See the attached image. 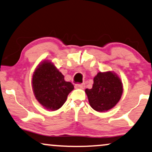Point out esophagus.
<instances>
[{"mask_svg":"<svg viewBox=\"0 0 152 152\" xmlns=\"http://www.w3.org/2000/svg\"><path fill=\"white\" fill-rule=\"evenodd\" d=\"M75 87L76 89H84L85 88V83H82V84H77V85H75Z\"/></svg>","mask_w":152,"mask_h":152,"instance_id":"34e87169","label":"esophagus"}]
</instances>
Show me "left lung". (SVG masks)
Here are the masks:
<instances>
[{"label":"left lung","mask_w":152,"mask_h":152,"mask_svg":"<svg viewBox=\"0 0 152 152\" xmlns=\"http://www.w3.org/2000/svg\"><path fill=\"white\" fill-rule=\"evenodd\" d=\"M123 91L122 80L112 71L97 73L94 78L92 88L85 89L89 105L98 112L113 108L121 99Z\"/></svg>","instance_id":"1"}]
</instances>
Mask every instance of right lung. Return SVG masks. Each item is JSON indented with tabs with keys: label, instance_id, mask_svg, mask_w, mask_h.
<instances>
[{
	"label": "right lung",
	"instance_id": "right-lung-1",
	"mask_svg": "<svg viewBox=\"0 0 152 152\" xmlns=\"http://www.w3.org/2000/svg\"><path fill=\"white\" fill-rule=\"evenodd\" d=\"M31 86L35 98L46 109L56 110L66 102L67 95L74 89L71 82L48 60L37 65L33 73Z\"/></svg>",
	"mask_w": 152,
	"mask_h": 152
}]
</instances>
